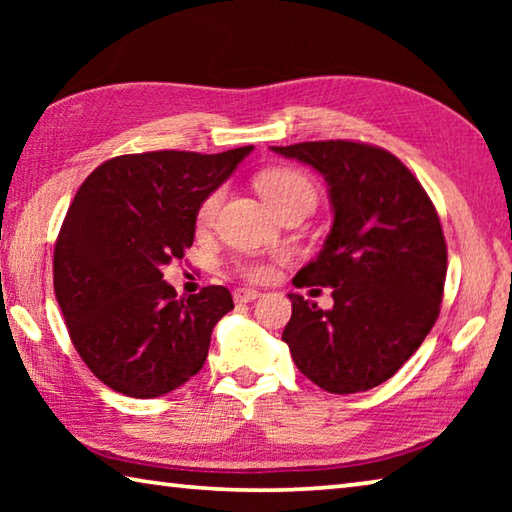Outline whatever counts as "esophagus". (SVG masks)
<instances>
[{"instance_id": "obj_1", "label": "esophagus", "mask_w": 512, "mask_h": 512, "mask_svg": "<svg viewBox=\"0 0 512 512\" xmlns=\"http://www.w3.org/2000/svg\"><path fill=\"white\" fill-rule=\"evenodd\" d=\"M259 298V291L255 289H237L235 291V302H253Z\"/></svg>"}]
</instances>
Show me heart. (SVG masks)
Here are the masks:
<instances>
[{
	"label": "heart",
	"mask_w": 512,
	"mask_h": 512,
	"mask_svg": "<svg viewBox=\"0 0 512 512\" xmlns=\"http://www.w3.org/2000/svg\"><path fill=\"white\" fill-rule=\"evenodd\" d=\"M257 189L262 192L266 198V203L273 207V210H282L284 205L296 203V201H316V189L314 183L305 176V173L298 169H289V167H275V169H266L264 173H259L257 178ZM223 198V189H214L212 194H207L203 198L201 207H198L196 221L198 225H210L216 210H219ZM239 271L248 280L262 282L271 275V264L268 262H241Z\"/></svg>",
	"instance_id": "heart-1"
}]
</instances>
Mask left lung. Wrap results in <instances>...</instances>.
I'll return each instance as SVG.
<instances>
[{
  "mask_svg": "<svg viewBox=\"0 0 512 512\" xmlns=\"http://www.w3.org/2000/svg\"><path fill=\"white\" fill-rule=\"evenodd\" d=\"M271 149L323 173L334 210L323 250L293 277L296 287H332L334 307L289 293L282 341L323 391H370L413 357L440 314L447 246L436 207L379 146L327 140Z\"/></svg>",
  "mask_w": 512,
  "mask_h": 512,
  "instance_id": "left-lung-1",
  "label": "left lung"
}]
</instances>
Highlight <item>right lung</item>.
I'll use <instances>...</instances> for the list:
<instances>
[{
	"label": "right lung",
	"instance_id": "right-lung-1",
	"mask_svg": "<svg viewBox=\"0 0 512 512\" xmlns=\"http://www.w3.org/2000/svg\"><path fill=\"white\" fill-rule=\"evenodd\" d=\"M250 151L119 155L76 192L56 239L54 291L76 352L112 391L149 400L203 368L235 302L225 287L176 298L162 268L185 257L203 198Z\"/></svg>",
	"mask_w": 512,
	"mask_h": 512
}]
</instances>
